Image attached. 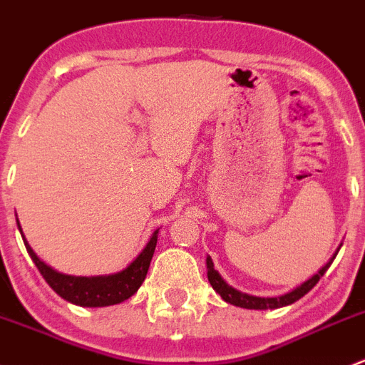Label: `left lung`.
Listing matches in <instances>:
<instances>
[{
  "label": "left lung",
  "mask_w": 365,
  "mask_h": 365,
  "mask_svg": "<svg viewBox=\"0 0 365 365\" xmlns=\"http://www.w3.org/2000/svg\"><path fill=\"white\" fill-rule=\"evenodd\" d=\"M339 249L341 247H337L336 254L330 257L329 263H327L325 267L319 268L318 274H314L311 279H307L304 284L297 286L295 289H292V292L284 293V295H281V297L264 298V297H254V295H247V293L238 292V289H235L233 286H230L226 281H224L222 277H220L219 272L213 268V261H212V257H210V256L206 257V268H208V281H210V284H212V288L215 289V292L219 293L220 297H222V300L227 302V304H233V305H237V307H244V309H257V311H263V309H279V307H284V305L293 304V302L300 300L302 297L307 295V293L311 292V289L314 288L316 284H318L319 279L325 275V272L329 270V267L332 264L334 257L337 256Z\"/></svg>",
  "instance_id": "left-lung-1"
}]
</instances>
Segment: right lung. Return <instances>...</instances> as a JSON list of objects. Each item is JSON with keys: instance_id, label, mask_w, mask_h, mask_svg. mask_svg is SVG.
Masks as SVG:
<instances>
[{"instance_id": "obj_1", "label": "right lung", "mask_w": 365, "mask_h": 365, "mask_svg": "<svg viewBox=\"0 0 365 365\" xmlns=\"http://www.w3.org/2000/svg\"><path fill=\"white\" fill-rule=\"evenodd\" d=\"M17 227H19L21 235V224L17 220ZM157 235L159 230L152 235L146 247L143 249L141 254L123 268L121 272L111 275H95V277H76V275L60 274V272L53 270L49 264L43 263L35 251L29 247L26 242L24 235L23 240L26 245V251L31 256L33 263L36 264L42 277L46 279L47 284L54 289L61 298L70 302V304L81 305V307H106V305L121 304L123 300L130 298L139 289V286L145 281L146 274H148L150 261H152L153 252H155L157 245Z\"/></svg>"}]
</instances>
